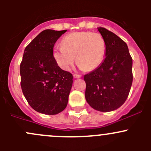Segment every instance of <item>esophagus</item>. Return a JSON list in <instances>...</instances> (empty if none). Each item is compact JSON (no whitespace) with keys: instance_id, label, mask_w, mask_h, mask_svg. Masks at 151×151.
<instances>
[{"instance_id":"1","label":"esophagus","mask_w":151,"mask_h":151,"mask_svg":"<svg viewBox=\"0 0 151 151\" xmlns=\"http://www.w3.org/2000/svg\"><path fill=\"white\" fill-rule=\"evenodd\" d=\"M73 76H74V78H80V77H81V75H79V74H74Z\"/></svg>"}]
</instances>
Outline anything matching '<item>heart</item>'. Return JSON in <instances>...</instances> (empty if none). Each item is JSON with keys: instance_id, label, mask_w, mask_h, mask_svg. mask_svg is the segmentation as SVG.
Here are the masks:
<instances>
[{"instance_id": "b5f03b06", "label": "heart", "mask_w": 151, "mask_h": 151, "mask_svg": "<svg viewBox=\"0 0 151 151\" xmlns=\"http://www.w3.org/2000/svg\"><path fill=\"white\" fill-rule=\"evenodd\" d=\"M106 52L104 39L100 33L91 31L74 32L64 36L62 46L55 47L53 56L56 63L68 71L77 60L80 68L93 70L101 63Z\"/></svg>"}]
</instances>
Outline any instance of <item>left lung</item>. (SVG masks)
Wrapping results in <instances>:
<instances>
[{
	"instance_id": "8db88e82",
	"label": "left lung",
	"mask_w": 151,
	"mask_h": 151,
	"mask_svg": "<svg viewBox=\"0 0 151 151\" xmlns=\"http://www.w3.org/2000/svg\"><path fill=\"white\" fill-rule=\"evenodd\" d=\"M106 44L105 58L85 74V99L100 112H110L126 101L133 81L132 58L124 41L104 28H98Z\"/></svg>"
}]
</instances>
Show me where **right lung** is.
Returning a JSON list of instances; mask_svg holds the SVG:
<instances>
[{"mask_svg":"<svg viewBox=\"0 0 151 151\" xmlns=\"http://www.w3.org/2000/svg\"><path fill=\"white\" fill-rule=\"evenodd\" d=\"M66 30L41 32L25 47L20 63L21 88L36 112L56 115L68 104L73 76L61 69L53 56V47Z\"/></svg>","mask_w":151,"mask_h":151,"instance_id":"obj_1","label":"right lung"}]
</instances>
